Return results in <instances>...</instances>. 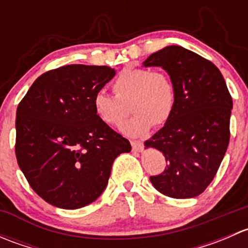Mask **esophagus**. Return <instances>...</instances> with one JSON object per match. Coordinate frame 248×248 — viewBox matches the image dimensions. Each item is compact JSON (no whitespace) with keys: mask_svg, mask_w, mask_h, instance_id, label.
<instances>
[{"mask_svg":"<svg viewBox=\"0 0 248 248\" xmlns=\"http://www.w3.org/2000/svg\"><path fill=\"white\" fill-rule=\"evenodd\" d=\"M131 145H132V149H133V151H137V152L141 151L142 147H144L142 141H138V140H132Z\"/></svg>","mask_w":248,"mask_h":248,"instance_id":"34e87169","label":"esophagus"}]
</instances>
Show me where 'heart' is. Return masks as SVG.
<instances>
[{
  "mask_svg": "<svg viewBox=\"0 0 248 248\" xmlns=\"http://www.w3.org/2000/svg\"><path fill=\"white\" fill-rule=\"evenodd\" d=\"M115 96L98 91L92 98L96 116L108 126L119 127L132 110L134 116L122 129L129 136L146 133L154 124H162L171 116L176 103V92L166 73L149 68L124 69L112 81Z\"/></svg>",
  "mask_w": 248,
  "mask_h": 248,
  "instance_id": "b5f03b06",
  "label": "heart"
}]
</instances>
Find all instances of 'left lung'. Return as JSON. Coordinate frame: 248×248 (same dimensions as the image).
Masks as SVG:
<instances>
[{
    "mask_svg": "<svg viewBox=\"0 0 248 248\" xmlns=\"http://www.w3.org/2000/svg\"><path fill=\"white\" fill-rule=\"evenodd\" d=\"M145 67L166 69L176 103L164 126L145 141L159 150L167 167L150 176L155 188L170 198L199 196L211 184L231 138L232 96L219 69L201 55L169 46L150 55Z\"/></svg>",
    "mask_w": 248,
    "mask_h": 248,
    "instance_id": "left-lung-1",
    "label": "left lung"
}]
</instances>
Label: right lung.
<instances>
[{"label":"right lung","instance_id":"1","mask_svg":"<svg viewBox=\"0 0 248 248\" xmlns=\"http://www.w3.org/2000/svg\"><path fill=\"white\" fill-rule=\"evenodd\" d=\"M115 76L108 66L68 64L37 78L16 109V156L31 188L49 204L79 209L108 185L114 159L131 151L102 122L92 98Z\"/></svg>","mask_w":248,"mask_h":248}]
</instances>
